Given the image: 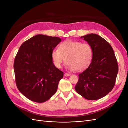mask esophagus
Instances as JSON below:
<instances>
[{
	"mask_svg": "<svg viewBox=\"0 0 128 128\" xmlns=\"http://www.w3.org/2000/svg\"><path fill=\"white\" fill-rule=\"evenodd\" d=\"M64 76H70V74H68V73L65 72L64 74Z\"/></svg>",
	"mask_w": 128,
	"mask_h": 128,
	"instance_id": "34e87169",
	"label": "esophagus"
}]
</instances>
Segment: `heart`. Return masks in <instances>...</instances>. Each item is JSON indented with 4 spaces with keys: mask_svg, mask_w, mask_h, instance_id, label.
Masks as SVG:
<instances>
[{
    "mask_svg": "<svg viewBox=\"0 0 128 128\" xmlns=\"http://www.w3.org/2000/svg\"><path fill=\"white\" fill-rule=\"evenodd\" d=\"M93 57V49L88 42L68 40L60 45L59 49L52 52V59L55 66L60 68L66 61L70 70L81 72L90 65Z\"/></svg>",
    "mask_w": 128,
    "mask_h": 128,
    "instance_id": "heart-1",
    "label": "heart"
}]
</instances>
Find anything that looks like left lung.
<instances>
[{
  "instance_id": "obj_1",
  "label": "left lung",
  "mask_w": 128,
  "mask_h": 128,
  "mask_svg": "<svg viewBox=\"0 0 128 128\" xmlns=\"http://www.w3.org/2000/svg\"><path fill=\"white\" fill-rule=\"evenodd\" d=\"M93 49L92 62L78 75L76 91L88 100H94L106 96L113 88L118 73L116 58L111 45L95 34L80 37Z\"/></svg>"
}]
</instances>
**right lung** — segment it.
<instances>
[{
  "label": "right lung",
  "mask_w": 128,
  "mask_h": 128,
  "mask_svg": "<svg viewBox=\"0 0 128 128\" xmlns=\"http://www.w3.org/2000/svg\"><path fill=\"white\" fill-rule=\"evenodd\" d=\"M61 41L58 37L37 34L23 43L15 58L18 88L26 98L44 102L56 94L64 72L56 67L52 52Z\"/></svg>",
  "instance_id": "add662e5"
}]
</instances>
